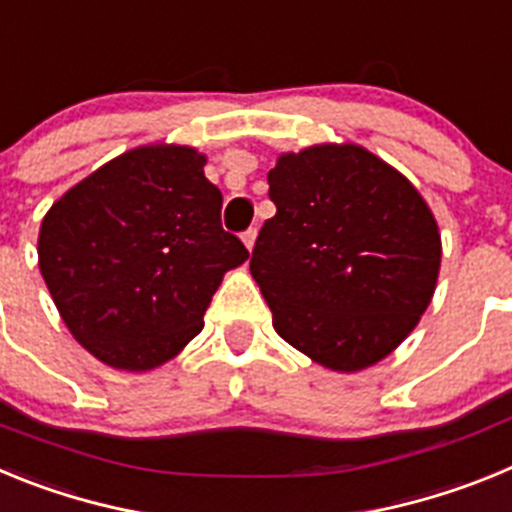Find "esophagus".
I'll return each instance as SVG.
<instances>
[{"label":"esophagus","mask_w":512,"mask_h":512,"mask_svg":"<svg viewBox=\"0 0 512 512\" xmlns=\"http://www.w3.org/2000/svg\"><path fill=\"white\" fill-rule=\"evenodd\" d=\"M256 235H259V230H256V228H248L246 233H243V243H246L248 251H253V243H256Z\"/></svg>","instance_id":"esophagus-1"}]
</instances>
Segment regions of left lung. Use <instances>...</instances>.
Here are the masks:
<instances>
[{"label": "left lung", "instance_id": "left-lung-1", "mask_svg": "<svg viewBox=\"0 0 512 512\" xmlns=\"http://www.w3.org/2000/svg\"><path fill=\"white\" fill-rule=\"evenodd\" d=\"M277 215L261 228L251 274L279 336L359 372L418 325L441 266V235L418 189L361 146L284 153L269 171Z\"/></svg>", "mask_w": 512, "mask_h": 512}]
</instances>
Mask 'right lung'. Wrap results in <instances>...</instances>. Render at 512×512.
<instances>
[{
  "label": "right lung",
  "mask_w": 512,
  "mask_h": 512,
  "mask_svg": "<svg viewBox=\"0 0 512 512\" xmlns=\"http://www.w3.org/2000/svg\"><path fill=\"white\" fill-rule=\"evenodd\" d=\"M220 210L205 156L187 146L122 153L63 194L40 225L38 259L76 341L128 372L179 354L225 271L248 259Z\"/></svg>",
  "instance_id": "1"
}]
</instances>
